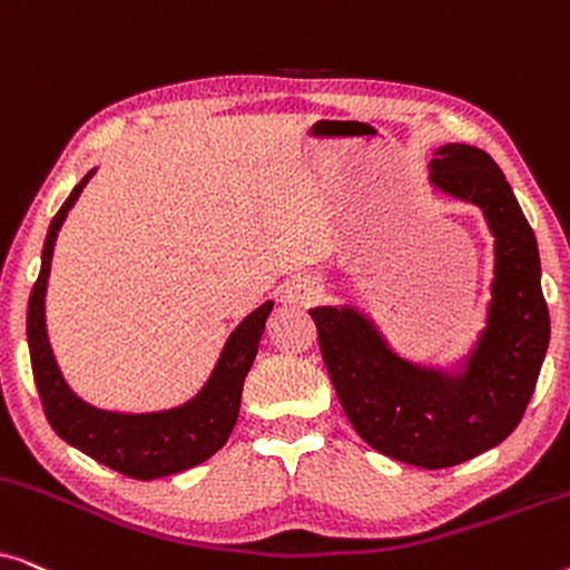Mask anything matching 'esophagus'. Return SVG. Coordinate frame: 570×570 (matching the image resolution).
Instances as JSON below:
<instances>
[{
    "instance_id": "esophagus-1",
    "label": "esophagus",
    "mask_w": 570,
    "mask_h": 570,
    "mask_svg": "<svg viewBox=\"0 0 570 570\" xmlns=\"http://www.w3.org/2000/svg\"><path fill=\"white\" fill-rule=\"evenodd\" d=\"M324 287L318 279L314 277H293L291 283L285 285L283 291V298L285 303H291V306H298V308H308L314 306V303L322 298Z\"/></svg>"
}]
</instances>
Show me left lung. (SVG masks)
<instances>
[{
  "label": "left lung",
  "mask_w": 570,
  "mask_h": 570,
  "mask_svg": "<svg viewBox=\"0 0 570 570\" xmlns=\"http://www.w3.org/2000/svg\"><path fill=\"white\" fill-rule=\"evenodd\" d=\"M431 181L482 207L495 236L488 330L464 379L428 373L396 357L350 308H311L318 347L357 435L396 462L443 470L509 439L521 423L550 342L540 252L503 170L485 150L443 145Z\"/></svg>",
  "instance_id": "obj_1"
}]
</instances>
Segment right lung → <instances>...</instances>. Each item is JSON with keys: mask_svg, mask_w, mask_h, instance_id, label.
Instances as JSON below:
<instances>
[{"mask_svg": "<svg viewBox=\"0 0 570 570\" xmlns=\"http://www.w3.org/2000/svg\"><path fill=\"white\" fill-rule=\"evenodd\" d=\"M96 170H90L75 186L65 205L49 225L43 244L41 275L28 301V347L33 379L41 396L46 420H49L59 439L72 443L82 454L111 470L127 474L131 480L166 478L197 466L223 449L238 420L240 392H244L246 373L252 368L264 324L272 314V301L264 303L246 316L236 332L230 334L220 361H217L207 386L184 407L153 415H119L85 404L61 379L59 365L53 361L49 337H46L43 298L49 283L53 240L65 223L69 207L75 205L85 184Z\"/></svg>", "mask_w": 570, "mask_h": 570, "instance_id": "1", "label": "right lung"}]
</instances>
